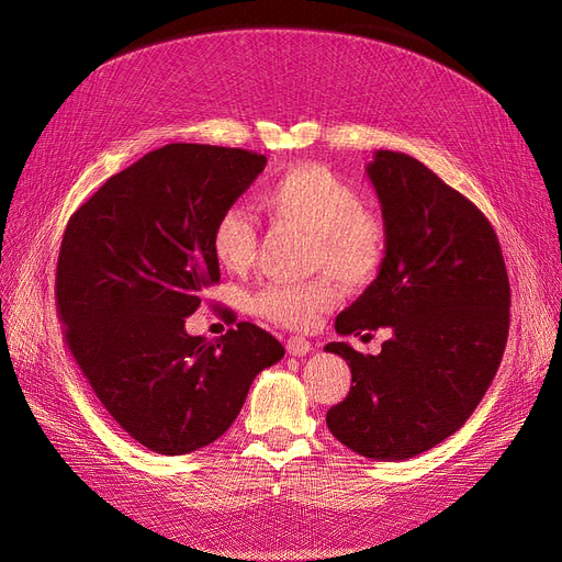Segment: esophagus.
I'll list each match as a JSON object with an SVG mask.
<instances>
[{
  "label": "esophagus",
  "instance_id": "esophagus-1",
  "mask_svg": "<svg viewBox=\"0 0 562 562\" xmlns=\"http://www.w3.org/2000/svg\"><path fill=\"white\" fill-rule=\"evenodd\" d=\"M310 350H312V344L305 337H289L286 339V352L291 358H303Z\"/></svg>",
  "mask_w": 562,
  "mask_h": 562
}]
</instances>
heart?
Returning <instances> with one entry per match:
<instances>
[{
  "label": "heart",
  "instance_id": "obj_1",
  "mask_svg": "<svg viewBox=\"0 0 562 562\" xmlns=\"http://www.w3.org/2000/svg\"><path fill=\"white\" fill-rule=\"evenodd\" d=\"M271 218L312 234V266H326L348 286L371 284L390 257L385 216L364 204L358 187L323 164H293L259 193ZM212 252L223 269L241 273L257 252V225L241 206L225 210L212 229ZM335 274V276H336ZM334 276V277H335ZM318 273L305 282H269L252 293V312L276 326L305 330L337 305L339 282Z\"/></svg>",
  "mask_w": 562,
  "mask_h": 562
}]
</instances>
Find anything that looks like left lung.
Wrapping results in <instances>:
<instances>
[{"label":"left lung","instance_id":"8db88e82","mask_svg":"<svg viewBox=\"0 0 562 562\" xmlns=\"http://www.w3.org/2000/svg\"><path fill=\"white\" fill-rule=\"evenodd\" d=\"M367 172L390 227V257L335 328L394 335L378 356L346 341L326 346L352 373L326 422L344 447L398 462L453 435L485 396L508 341L510 282L485 214L430 168L378 150Z\"/></svg>","mask_w":562,"mask_h":562}]
</instances>
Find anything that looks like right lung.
I'll use <instances>...</instances> for the list:
<instances>
[{"instance_id":"add662e5","label":"right lung","mask_w":562,"mask_h":562,"mask_svg":"<svg viewBox=\"0 0 562 562\" xmlns=\"http://www.w3.org/2000/svg\"><path fill=\"white\" fill-rule=\"evenodd\" d=\"M263 166L241 147L170 143L109 177L66 225L54 291L68 350L117 426L155 453L212 445L284 356L248 321L212 341L184 330L221 280L212 229Z\"/></svg>"}]
</instances>
